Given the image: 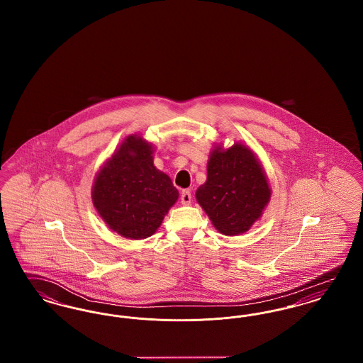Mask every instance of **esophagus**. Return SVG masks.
I'll use <instances>...</instances> for the list:
<instances>
[{
  "instance_id": "1",
  "label": "esophagus",
  "mask_w": 363,
  "mask_h": 363,
  "mask_svg": "<svg viewBox=\"0 0 363 363\" xmlns=\"http://www.w3.org/2000/svg\"><path fill=\"white\" fill-rule=\"evenodd\" d=\"M181 203L184 206H189L190 203H191V193H190V190H182V193H181Z\"/></svg>"
}]
</instances>
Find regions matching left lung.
<instances>
[{
	"instance_id": "8db88e82",
	"label": "left lung",
	"mask_w": 363,
	"mask_h": 363,
	"mask_svg": "<svg viewBox=\"0 0 363 363\" xmlns=\"http://www.w3.org/2000/svg\"><path fill=\"white\" fill-rule=\"evenodd\" d=\"M271 189L259 160L242 144L216 147L209 156L207 182L196 191L212 225L225 235L247 231L268 204Z\"/></svg>"
}]
</instances>
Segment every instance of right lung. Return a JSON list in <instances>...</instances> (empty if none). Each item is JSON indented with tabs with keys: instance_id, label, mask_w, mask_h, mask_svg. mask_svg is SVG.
<instances>
[{
	"instance_id": "1",
	"label": "right lung",
	"mask_w": 363,
	"mask_h": 363,
	"mask_svg": "<svg viewBox=\"0 0 363 363\" xmlns=\"http://www.w3.org/2000/svg\"><path fill=\"white\" fill-rule=\"evenodd\" d=\"M178 199V190L154 166L152 147L129 136L96 175L92 203L106 225L125 238L151 237Z\"/></svg>"
}]
</instances>
